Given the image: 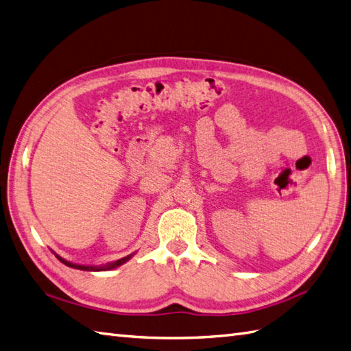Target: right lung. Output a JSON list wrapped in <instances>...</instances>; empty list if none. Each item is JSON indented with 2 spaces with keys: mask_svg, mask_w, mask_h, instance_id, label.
Returning a JSON list of instances; mask_svg holds the SVG:
<instances>
[{
  "mask_svg": "<svg viewBox=\"0 0 351 351\" xmlns=\"http://www.w3.org/2000/svg\"><path fill=\"white\" fill-rule=\"evenodd\" d=\"M56 256V254H55ZM60 258V262H62L64 265H67V266H70V267H75V269H80V271H104V269H113V267H117V266H119V265H122L124 262H127V260L130 258V256L128 257H124V258H121V260H117V262H113V263H109L108 266H104V267H94V266H80V265H73V263H70V262H67V260H64V258H61L60 256H56Z\"/></svg>",
  "mask_w": 351,
  "mask_h": 351,
  "instance_id": "1",
  "label": "right lung"
}]
</instances>
